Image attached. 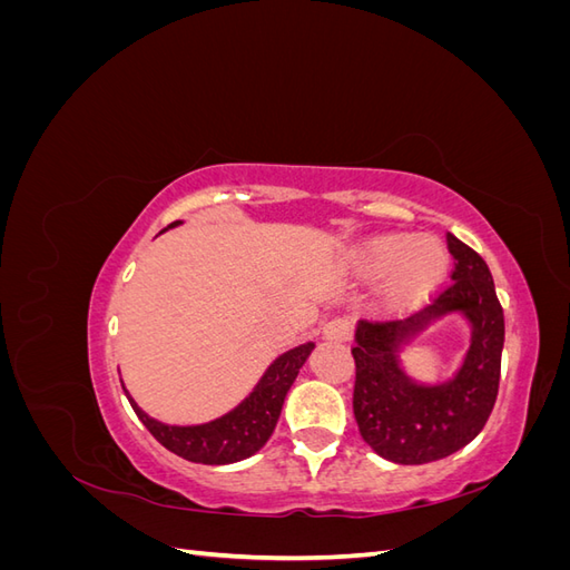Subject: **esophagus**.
<instances>
[{"label":"esophagus","instance_id":"1","mask_svg":"<svg viewBox=\"0 0 570 570\" xmlns=\"http://www.w3.org/2000/svg\"><path fill=\"white\" fill-rule=\"evenodd\" d=\"M323 337L331 340V342H347L352 337V323L347 318H342V316L325 321Z\"/></svg>","mask_w":570,"mask_h":570}]
</instances>
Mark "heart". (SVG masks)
Instances as JSON below:
<instances>
[{"mask_svg":"<svg viewBox=\"0 0 570 570\" xmlns=\"http://www.w3.org/2000/svg\"><path fill=\"white\" fill-rule=\"evenodd\" d=\"M358 275L385 278V302L394 312H409L428 299L450 268V252L435 235H383L358 247Z\"/></svg>","mask_w":570,"mask_h":570,"instance_id":"1","label":"heart"}]
</instances>
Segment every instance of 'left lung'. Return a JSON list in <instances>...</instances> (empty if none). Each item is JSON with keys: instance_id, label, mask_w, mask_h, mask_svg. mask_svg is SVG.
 <instances>
[{"instance_id": "1", "label": "left lung", "mask_w": 570, "mask_h": 570, "mask_svg": "<svg viewBox=\"0 0 570 570\" xmlns=\"http://www.w3.org/2000/svg\"><path fill=\"white\" fill-rule=\"evenodd\" d=\"M454 256L452 283L406 321H358L354 419L375 454L416 465L459 452L485 428L497 402L504 347V312L482 256L446 233ZM459 311L472 323V347L460 373L421 386L399 366V347L442 315Z\"/></svg>"}]
</instances>
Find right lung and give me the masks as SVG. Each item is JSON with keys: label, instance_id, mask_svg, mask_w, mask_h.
<instances>
[{"label": "right lung", "instance_id": "obj_1", "mask_svg": "<svg viewBox=\"0 0 570 570\" xmlns=\"http://www.w3.org/2000/svg\"><path fill=\"white\" fill-rule=\"evenodd\" d=\"M170 226H178L170 223ZM314 350V342L299 344V347L281 354L262 375L252 394L245 402H239L226 416L202 425H166L135 404L128 394V402L137 419L145 423L149 433L157 438L168 452H174L187 461L195 463H235L252 456L262 450L273 435L275 423L281 419V409L285 394L295 383L299 368ZM126 390V387H124Z\"/></svg>", "mask_w": 570, "mask_h": 570}]
</instances>
